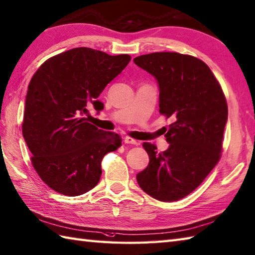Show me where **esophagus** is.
<instances>
[{"instance_id": "esophagus-1", "label": "esophagus", "mask_w": 255, "mask_h": 255, "mask_svg": "<svg viewBox=\"0 0 255 255\" xmlns=\"http://www.w3.org/2000/svg\"><path fill=\"white\" fill-rule=\"evenodd\" d=\"M124 142L127 143V144H137V141L134 140V139L130 138V137H125L124 138Z\"/></svg>"}]
</instances>
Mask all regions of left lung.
<instances>
[{
    "label": "left lung",
    "mask_w": 255,
    "mask_h": 255,
    "mask_svg": "<svg viewBox=\"0 0 255 255\" xmlns=\"http://www.w3.org/2000/svg\"><path fill=\"white\" fill-rule=\"evenodd\" d=\"M133 63L157 79L159 112L172 122L164 134L166 151L143 142L149 164L137 181L159 201H178L196 190L220 159L228 122L226 96L208 65L190 55L151 53Z\"/></svg>",
    "instance_id": "left-lung-1"
}]
</instances>
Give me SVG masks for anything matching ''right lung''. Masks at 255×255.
Instances as JSON below:
<instances>
[{
    "instance_id": "add662e5",
    "label": "right lung",
    "mask_w": 255,
    "mask_h": 255,
    "mask_svg": "<svg viewBox=\"0 0 255 255\" xmlns=\"http://www.w3.org/2000/svg\"><path fill=\"white\" fill-rule=\"evenodd\" d=\"M130 62L76 47L48 58L28 85L22 125L32 164L54 191L76 197L98 183L102 160L122 146L117 133L87 122L88 107L103 111L98 97Z\"/></svg>"
}]
</instances>
